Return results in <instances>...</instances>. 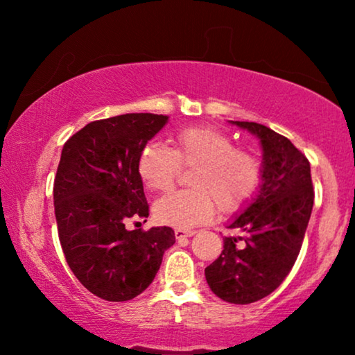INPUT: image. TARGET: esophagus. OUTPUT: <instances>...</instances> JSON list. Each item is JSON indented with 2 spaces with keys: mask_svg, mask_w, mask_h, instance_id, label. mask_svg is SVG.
<instances>
[{
  "mask_svg": "<svg viewBox=\"0 0 355 355\" xmlns=\"http://www.w3.org/2000/svg\"><path fill=\"white\" fill-rule=\"evenodd\" d=\"M196 234V231H189V230H181V227H178V230H174V236H176L178 241L181 239H186V237H192Z\"/></svg>",
  "mask_w": 355,
  "mask_h": 355,
  "instance_id": "esophagus-1",
  "label": "esophagus"
}]
</instances>
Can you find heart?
Here are the masks:
<instances>
[{
    "label": "heart",
    "instance_id": "obj_1",
    "mask_svg": "<svg viewBox=\"0 0 355 355\" xmlns=\"http://www.w3.org/2000/svg\"><path fill=\"white\" fill-rule=\"evenodd\" d=\"M181 166H196L191 191H178L158 198L155 220L174 227H192L220 211L232 213L250 200L261 179L260 162L250 152L234 147L231 135L200 125L173 135V148L152 142L142 148L137 173L148 191L173 187Z\"/></svg>",
    "mask_w": 355,
    "mask_h": 355
}]
</instances>
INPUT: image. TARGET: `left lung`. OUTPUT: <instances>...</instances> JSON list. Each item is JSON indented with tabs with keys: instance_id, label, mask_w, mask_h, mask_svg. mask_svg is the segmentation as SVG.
I'll use <instances>...</instances> for the list:
<instances>
[{
	"instance_id": "obj_1",
	"label": "left lung",
	"mask_w": 355,
	"mask_h": 355,
	"mask_svg": "<svg viewBox=\"0 0 355 355\" xmlns=\"http://www.w3.org/2000/svg\"><path fill=\"white\" fill-rule=\"evenodd\" d=\"M261 145V182L255 197L227 227L242 236L225 237V249L205 268L218 297L252 304L283 283L295 263L313 207L310 163L289 139L263 124L230 121Z\"/></svg>"
}]
</instances>
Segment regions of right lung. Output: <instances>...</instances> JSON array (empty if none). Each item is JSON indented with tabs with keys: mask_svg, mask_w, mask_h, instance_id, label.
Masks as SVG:
<instances>
[{
	"mask_svg": "<svg viewBox=\"0 0 355 355\" xmlns=\"http://www.w3.org/2000/svg\"><path fill=\"white\" fill-rule=\"evenodd\" d=\"M166 123L163 114L113 116L87 124L62 147L53 187L62 252L82 286L110 302L142 294L176 242L168 226L125 230L130 218L148 216L137 159Z\"/></svg>",
	"mask_w": 355,
	"mask_h": 355,
	"instance_id": "right-lung-1",
	"label": "right lung"
}]
</instances>
